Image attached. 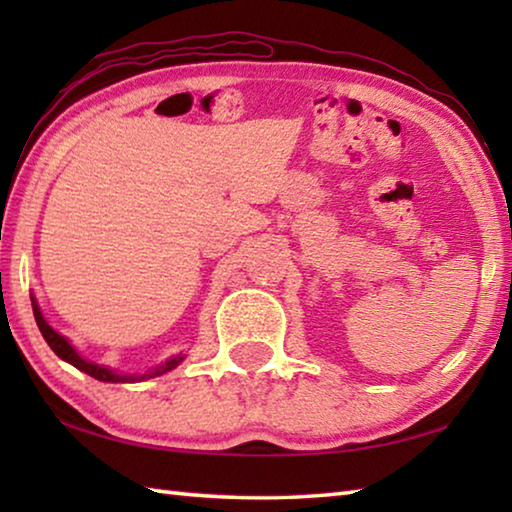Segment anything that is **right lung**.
<instances>
[{"instance_id":"obj_1","label":"right lung","mask_w":512,"mask_h":512,"mask_svg":"<svg viewBox=\"0 0 512 512\" xmlns=\"http://www.w3.org/2000/svg\"><path fill=\"white\" fill-rule=\"evenodd\" d=\"M33 316H36V323L40 327L42 336H45V341L49 343V348L54 350L60 359L67 361V363H72V366L79 368L81 372H88L90 377L99 379V381H110V384H117V381H142V379H149V377H158V375H164V372L173 370L180 361L185 359L183 354H178V357H171L169 361H164L162 366L153 368L149 372H144V375H119V372H115V370H110L106 366H99V363H92L88 359H83L81 354L72 348V343H69L65 336H60L56 329L47 323L36 300H33Z\"/></svg>"}]
</instances>
